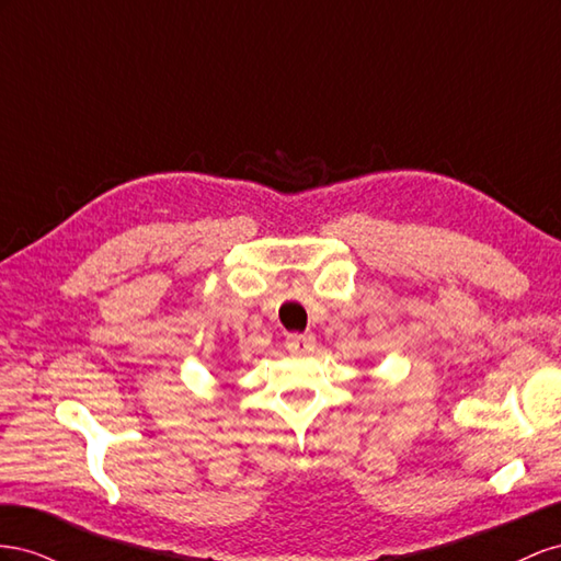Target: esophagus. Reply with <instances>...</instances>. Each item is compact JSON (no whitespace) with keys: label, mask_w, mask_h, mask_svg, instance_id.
<instances>
[{"label":"esophagus","mask_w":561,"mask_h":561,"mask_svg":"<svg viewBox=\"0 0 561 561\" xmlns=\"http://www.w3.org/2000/svg\"><path fill=\"white\" fill-rule=\"evenodd\" d=\"M317 345V339L312 333H289L286 335V347H289L291 352H310L314 350Z\"/></svg>","instance_id":"1"}]
</instances>
